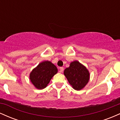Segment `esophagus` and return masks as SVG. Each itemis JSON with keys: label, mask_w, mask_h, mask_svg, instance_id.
Instances as JSON below:
<instances>
[{"label": "esophagus", "mask_w": 120, "mask_h": 120, "mask_svg": "<svg viewBox=\"0 0 120 120\" xmlns=\"http://www.w3.org/2000/svg\"><path fill=\"white\" fill-rule=\"evenodd\" d=\"M59 69H60V73H62L63 71H64V68H63V67H60Z\"/></svg>", "instance_id": "esophagus-1"}]
</instances>
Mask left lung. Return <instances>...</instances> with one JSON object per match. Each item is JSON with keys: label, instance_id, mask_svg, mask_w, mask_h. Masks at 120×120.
<instances>
[{"label": "left lung", "instance_id": "left-lung-1", "mask_svg": "<svg viewBox=\"0 0 120 120\" xmlns=\"http://www.w3.org/2000/svg\"><path fill=\"white\" fill-rule=\"evenodd\" d=\"M64 74L70 85L76 90L83 89L90 78L88 70L77 61L71 63L69 67L64 70Z\"/></svg>", "mask_w": 120, "mask_h": 120}]
</instances>
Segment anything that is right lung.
Wrapping results in <instances>:
<instances>
[{"label":"right lung","mask_w":120,"mask_h":120,"mask_svg":"<svg viewBox=\"0 0 120 120\" xmlns=\"http://www.w3.org/2000/svg\"><path fill=\"white\" fill-rule=\"evenodd\" d=\"M57 72V69L55 65L50 61H43L33 70L30 74V79L37 89L41 90L47 86Z\"/></svg>","instance_id":"1"}]
</instances>
